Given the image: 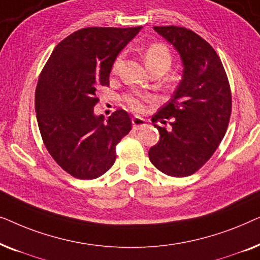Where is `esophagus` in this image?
<instances>
[{
    "label": "esophagus",
    "mask_w": 260,
    "mask_h": 260,
    "mask_svg": "<svg viewBox=\"0 0 260 260\" xmlns=\"http://www.w3.org/2000/svg\"><path fill=\"white\" fill-rule=\"evenodd\" d=\"M145 124H147V120L142 118V117H134L133 118V127L135 130L142 129V127L145 126Z\"/></svg>",
    "instance_id": "1"
}]
</instances>
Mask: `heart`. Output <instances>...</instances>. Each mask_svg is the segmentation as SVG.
I'll return each mask as SVG.
<instances>
[{"instance_id": "b5f03b06", "label": "heart", "mask_w": 260, "mask_h": 260, "mask_svg": "<svg viewBox=\"0 0 260 260\" xmlns=\"http://www.w3.org/2000/svg\"><path fill=\"white\" fill-rule=\"evenodd\" d=\"M120 60H122V56H118L116 59L115 63H113V70H117V67L119 66ZM144 61L147 63L150 72L154 70H159L165 73L172 66V53H170L169 48L165 44H152L145 49ZM148 101H150L149 95L137 93V92H131V93H127L124 97L125 104L131 110H134V111H142L144 108L143 103Z\"/></svg>"}]
</instances>
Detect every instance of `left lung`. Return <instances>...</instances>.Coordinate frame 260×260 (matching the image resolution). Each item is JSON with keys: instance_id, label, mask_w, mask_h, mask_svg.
Wrapping results in <instances>:
<instances>
[{"instance_id": "1", "label": "left lung", "mask_w": 260, "mask_h": 260, "mask_svg": "<svg viewBox=\"0 0 260 260\" xmlns=\"http://www.w3.org/2000/svg\"><path fill=\"white\" fill-rule=\"evenodd\" d=\"M154 29L179 52L183 76L173 97L152 117V123L172 122L168 130L155 124L159 141L149 150V159L167 175L189 176L212 157L225 136L232 111L230 83L214 48L193 30Z\"/></svg>"}]
</instances>
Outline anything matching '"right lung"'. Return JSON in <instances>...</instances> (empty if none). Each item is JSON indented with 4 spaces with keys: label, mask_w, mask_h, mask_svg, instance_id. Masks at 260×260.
Here are the masks:
<instances>
[{
    "label": "right lung",
    "mask_w": 260,
    "mask_h": 260,
    "mask_svg": "<svg viewBox=\"0 0 260 260\" xmlns=\"http://www.w3.org/2000/svg\"><path fill=\"white\" fill-rule=\"evenodd\" d=\"M142 27H88L59 42L39 77L35 112L53 159L80 180L102 176L116 161V145L131 130L119 109L104 120L95 116V91L109 86L117 55Z\"/></svg>",
    "instance_id": "right-lung-1"
}]
</instances>
